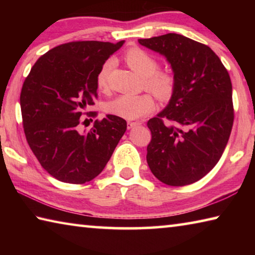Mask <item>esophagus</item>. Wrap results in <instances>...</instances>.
<instances>
[{"mask_svg":"<svg viewBox=\"0 0 255 255\" xmlns=\"http://www.w3.org/2000/svg\"><path fill=\"white\" fill-rule=\"evenodd\" d=\"M128 129H131V128H133V127H136V126H139L140 125V123H133V122H128Z\"/></svg>","mask_w":255,"mask_h":255,"instance_id":"34e87169","label":"esophagus"}]
</instances>
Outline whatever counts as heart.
<instances>
[{"label":"heart","mask_w":255,"mask_h":255,"mask_svg":"<svg viewBox=\"0 0 255 255\" xmlns=\"http://www.w3.org/2000/svg\"><path fill=\"white\" fill-rule=\"evenodd\" d=\"M125 60L137 74L144 77L146 90L152 92L158 100L169 101L175 91V76L170 71L158 70V62L154 56L144 49L132 47L125 53ZM114 66V59L102 64L97 75L99 89H105L109 73ZM155 102L149 93L122 94L107 103L108 114L116 117L133 120L141 118L154 109Z\"/></svg>","instance_id":"obj_1"}]
</instances>
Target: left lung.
<instances>
[{"label": "left lung", "instance_id": "left-lung-1", "mask_svg": "<svg viewBox=\"0 0 255 255\" xmlns=\"http://www.w3.org/2000/svg\"><path fill=\"white\" fill-rule=\"evenodd\" d=\"M163 55L175 76L165 109L148 120L147 164L167 185L191 184L217 164L230 138L234 108L232 82L211 48L178 33L138 39Z\"/></svg>", "mask_w": 255, "mask_h": 255}]
</instances>
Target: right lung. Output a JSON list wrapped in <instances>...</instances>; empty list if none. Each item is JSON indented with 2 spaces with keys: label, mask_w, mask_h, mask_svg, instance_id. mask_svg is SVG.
<instances>
[{
  "label": "right lung",
  "mask_w": 255,
  "mask_h": 255,
  "mask_svg": "<svg viewBox=\"0 0 255 255\" xmlns=\"http://www.w3.org/2000/svg\"><path fill=\"white\" fill-rule=\"evenodd\" d=\"M124 42L59 45L34 63L23 82L20 106L25 138L41 166L62 182L82 184L98 176L126 131V120L114 115L80 131V125L88 122L83 115L98 97V72Z\"/></svg>",
  "instance_id": "add662e5"
}]
</instances>
